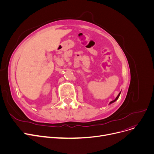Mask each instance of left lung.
Segmentation results:
<instances>
[{
  "mask_svg": "<svg viewBox=\"0 0 154 154\" xmlns=\"http://www.w3.org/2000/svg\"><path fill=\"white\" fill-rule=\"evenodd\" d=\"M120 94H121V92L119 93V94L117 95V96L116 97V99H114V100H113V101H111L110 103H109V104H112V103H114L116 101H117V99L119 98V96H120Z\"/></svg>",
  "mask_w": 154,
  "mask_h": 154,
  "instance_id": "1",
  "label": "left lung"
}]
</instances>
